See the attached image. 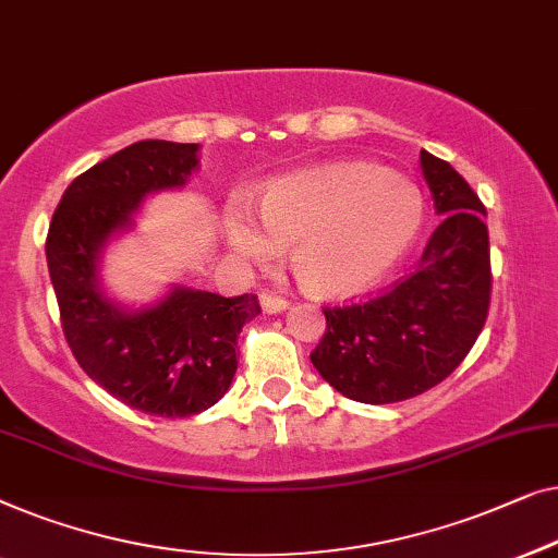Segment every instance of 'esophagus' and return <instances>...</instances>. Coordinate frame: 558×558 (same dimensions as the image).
Returning a JSON list of instances; mask_svg holds the SVG:
<instances>
[{
  "mask_svg": "<svg viewBox=\"0 0 558 558\" xmlns=\"http://www.w3.org/2000/svg\"><path fill=\"white\" fill-rule=\"evenodd\" d=\"M260 305H263L265 313H282V311H288L290 303L286 301V298L263 293V295H260Z\"/></svg>",
  "mask_w": 558,
  "mask_h": 558,
  "instance_id": "34e87169",
  "label": "esophagus"
}]
</instances>
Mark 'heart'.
I'll return each instance as SVG.
<instances>
[{
  "instance_id": "1",
  "label": "heart",
  "mask_w": 558,
  "mask_h": 558,
  "mask_svg": "<svg viewBox=\"0 0 558 558\" xmlns=\"http://www.w3.org/2000/svg\"><path fill=\"white\" fill-rule=\"evenodd\" d=\"M257 204H225L219 232L230 255L242 265H272L293 245L295 278L318 298H351L376 286L410 253L425 222L417 186L364 161L280 177Z\"/></svg>"
}]
</instances>
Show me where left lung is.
<instances>
[{
  "label": "left lung",
  "instance_id": "1",
  "mask_svg": "<svg viewBox=\"0 0 558 558\" xmlns=\"http://www.w3.org/2000/svg\"><path fill=\"white\" fill-rule=\"evenodd\" d=\"M422 177L442 217L417 270L387 295L324 308L326 333L313 366L343 397L391 404L447 379L481 336L490 305L485 207L450 163L420 154Z\"/></svg>",
  "mask_w": 558,
  "mask_h": 558
}]
</instances>
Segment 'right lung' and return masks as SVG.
<instances>
[{"label":"right lung","mask_w":558,"mask_h":558,"mask_svg":"<svg viewBox=\"0 0 558 558\" xmlns=\"http://www.w3.org/2000/svg\"><path fill=\"white\" fill-rule=\"evenodd\" d=\"M199 148L159 138L121 148L68 186L47 232V270L77 364L154 417H192L217 404L238 372L242 326L260 313L250 293L225 298L179 282L151 303H121L100 276L108 245L133 232L144 202L186 186Z\"/></svg>","instance_id":"1"}]
</instances>
